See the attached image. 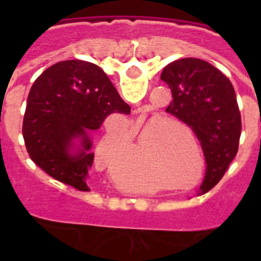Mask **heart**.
<instances>
[{
    "mask_svg": "<svg viewBox=\"0 0 261 261\" xmlns=\"http://www.w3.org/2000/svg\"><path fill=\"white\" fill-rule=\"evenodd\" d=\"M168 123L161 119H147L141 121L136 126V132L138 133L140 140H146L150 137L154 132L161 130V129L167 128ZM129 136L124 130L114 129L110 130L107 135L103 137V140L99 144L96 149V162L100 167L111 170L114 166V154L117 149H123L128 146Z\"/></svg>",
    "mask_w": 261,
    "mask_h": 261,
    "instance_id": "obj_1",
    "label": "heart"
}]
</instances>
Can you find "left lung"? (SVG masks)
<instances>
[{
	"mask_svg": "<svg viewBox=\"0 0 261 261\" xmlns=\"http://www.w3.org/2000/svg\"><path fill=\"white\" fill-rule=\"evenodd\" d=\"M161 80L172 93L166 112L190 126L201 144L206 170L200 193H206L238 153L242 120L234 87L209 62L192 57L168 64Z\"/></svg>",
	"mask_w": 261,
	"mask_h": 261,
	"instance_id": "left-lung-1",
	"label": "left lung"
}]
</instances>
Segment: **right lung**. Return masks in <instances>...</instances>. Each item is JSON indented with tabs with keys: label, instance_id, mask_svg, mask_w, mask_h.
Returning a JSON list of instances; mask_svg holds the SVG:
<instances>
[{
	"label": "right lung",
	"instance_id": "add662e5",
	"mask_svg": "<svg viewBox=\"0 0 261 261\" xmlns=\"http://www.w3.org/2000/svg\"><path fill=\"white\" fill-rule=\"evenodd\" d=\"M129 114L130 107L98 65L66 60L49 66L32 85L23 138L32 161L49 176L90 191L86 179L94 162L90 135L110 115Z\"/></svg>",
	"mask_w": 261,
	"mask_h": 261
}]
</instances>
